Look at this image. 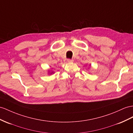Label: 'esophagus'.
<instances>
[{
    "mask_svg": "<svg viewBox=\"0 0 133 133\" xmlns=\"http://www.w3.org/2000/svg\"><path fill=\"white\" fill-rule=\"evenodd\" d=\"M67 61V62H69V63H70V62H73V61H74V60L70 59H68Z\"/></svg>",
    "mask_w": 133,
    "mask_h": 133,
    "instance_id": "1",
    "label": "esophagus"
}]
</instances>
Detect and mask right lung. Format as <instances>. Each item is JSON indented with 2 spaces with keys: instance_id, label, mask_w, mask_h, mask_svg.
<instances>
[{
  "instance_id": "obj_1",
  "label": "right lung",
  "mask_w": 133,
  "mask_h": 133,
  "mask_svg": "<svg viewBox=\"0 0 133 133\" xmlns=\"http://www.w3.org/2000/svg\"><path fill=\"white\" fill-rule=\"evenodd\" d=\"M48 73L49 75H52V74H54V72L53 71H51V70H49L48 71Z\"/></svg>"
}]
</instances>
